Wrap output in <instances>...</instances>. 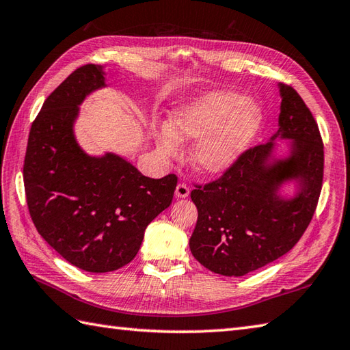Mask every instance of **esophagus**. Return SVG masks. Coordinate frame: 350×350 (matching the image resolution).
Instances as JSON below:
<instances>
[{
    "instance_id": "1",
    "label": "esophagus",
    "mask_w": 350,
    "mask_h": 350,
    "mask_svg": "<svg viewBox=\"0 0 350 350\" xmlns=\"http://www.w3.org/2000/svg\"><path fill=\"white\" fill-rule=\"evenodd\" d=\"M189 196V188L185 183H179L176 187V197L177 198H187Z\"/></svg>"
}]
</instances>
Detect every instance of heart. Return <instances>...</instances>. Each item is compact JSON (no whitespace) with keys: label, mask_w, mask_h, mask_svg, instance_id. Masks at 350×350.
Instances as JSON below:
<instances>
[{"label":"heart","mask_w":350,"mask_h":350,"mask_svg":"<svg viewBox=\"0 0 350 350\" xmlns=\"http://www.w3.org/2000/svg\"><path fill=\"white\" fill-rule=\"evenodd\" d=\"M256 102L232 92H213L176 108L170 123L153 126L156 148L165 159L180 154L182 143L197 141L191 163L198 173L222 174L239 161L262 128Z\"/></svg>","instance_id":"obj_1"}]
</instances>
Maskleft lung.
Returning <instances> with one entry per match:
<instances>
[{
  "label": "left lung",
  "mask_w": 350,
  "mask_h": 350,
  "mask_svg": "<svg viewBox=\"0 0 350 350\" xmlns=\"http://www.w3.org/2000/svg\"><path fill=\"white\" fill-rule=\"evenodd\" d=\"M278 88V131L267 143L248 148L218 180L191 192L198 211L192 256L226 277H242L292 250L321 196L323 143L317 123L295 88ZM278 137L291 139L286 159L273 156ZM288 181L297 183V192L282 198L279 189Z\"/></svg>",
  "instance_id": "1"
}]
</instances>
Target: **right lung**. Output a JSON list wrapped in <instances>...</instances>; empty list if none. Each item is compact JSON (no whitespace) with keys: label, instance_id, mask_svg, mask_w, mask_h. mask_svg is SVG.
<instances>
[{"label":"right lung","instance_id":"obj_1","mask_svg":"<svg viewBox=\"0 0 350 350\" xmlns=\"http://www.w3.org/2000/svg\"><path fill=\"white\" fill-rule=\"evenodd\" d=\"M107 87L102 66L85 64L44 100L24 161L27 204L37 232L87 272L132 262L147 226L171 204L176 174L150 179L116 153L90 156L78 144L79 105Z\"/></svg>","mask_w":350,"mask_h":350}]
</instances>
